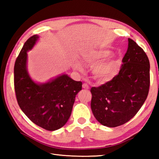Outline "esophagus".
Masks as SVG:
<instances>
[{"instance_id": "34e87169", "label": "esophagus", "mask_w": 159, "mask_h": 159, "mask_svg": "<svg viewBox=\"0 0 159 159\" xmlns=\"http://www.w3.org/2000/svg\"><path fill=\"white\" fill-rule=\"evenodd\" d=\"M82 87H83V89H85V90L89 89V86H88V84H86V83H83Z\"/></svg>"}]
</instances>
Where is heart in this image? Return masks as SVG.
<instances>
[{
    "instance_id": "heart-1",
    "label": "heart",
    "mask_w": 159,
    "mask_h": 159,
    "mask_svg": "<svg viewBox=\"0 0 159 159\" xmlns=\"http://www.w3.org/2000/svg\"><path fill=\"white\" fill-rule=\"evenodd\" d=\"M113 52L109 50L91 51L83 55L82 60L92 67L94 78L99 83L111 80L118 74L120 67V61L116 57H111ZM74 69L82 71L83 67L79 62H74Z\"/></svg>"
}]
</instances>
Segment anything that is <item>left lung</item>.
Wrapping results in <instances>:
<instances>
[{"mask_svg": "<svg viewBox=\"0 0 159 159\" xmlns=\"http://www.w3.org/2000/svg\"><path fill=\"white\" fill-rule=\"evenodd\" d=\"M119 73L99 87L91 88V109L102 125L114 128L134 117L149 93L150 64L146 53L130 39Z\"/></svg>", "mask_w": 159, "mask_h": 159, "instance_id": "8db88e82", "label": "left lung"}]
</instances>
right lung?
Listing matches in <instances>:
<instances>
[{"label":"right lung","instance_id":"right-lung-1","mask_svg":"<svg viewBox=\"0 0 159 159\" xmlns=\"http://www.w3.org/2000/svg\"><path fill=\"white\" fill-rule=\"evenodd\" d=\"M39 36L25 42L14 67V83L19 106L35 124L54 131L66 124L71 116L76 96L82 90V82L62 74L45 83L35 81L27 69V52L32 50Z\"/></svg>","mask_w":159,"mask_h":159}]
</instances>
